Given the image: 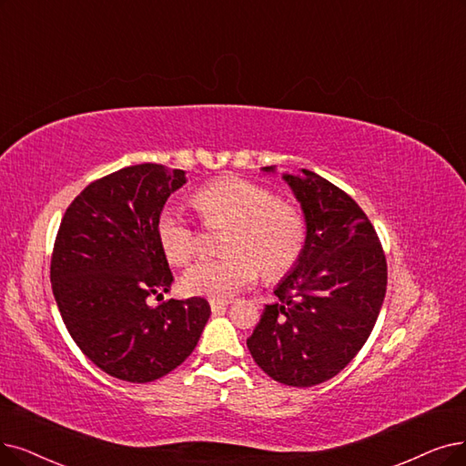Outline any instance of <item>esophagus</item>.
I'll list each match as a JSON object with an SVG mask.
<instances>
[{
	"instance_id": "34e87169",
	"label": "esophagus",
	"mask_w": 466,
	"mask_h": 466,
	"mask_svg": "<svg viewBox=\"0 0 466 466\" xmlns=\"http://www.w3.org/2000/svg\"><path fill=\"white\" fill-rule=\"evenodd\" d=\"M228 304H229L228 300H216V298H212V300H210V309H212L214 313H218V311H221V309H226Z\"/></svg>"
}]
</instances>
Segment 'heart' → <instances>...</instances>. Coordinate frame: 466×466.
<instances>
[{
  "instance_id": "obj_1",
  "label": "heart",
  "mask_w": 466,
  "mask_h": 466,
  "mask_svg": "<svg viewBox=\"0 0 466 466\" xmlns=\"http://www.w3.org/2000/svg\"><path fill=\"white\" fill-rule=\"evenodd\" d=\"M193 207L207 226L229 223L223 250L216 259H200L183 273L181 287L191 296L226 300L250 287L262 269L266 281H279L300 262L306 248V218L296 202L252 179L226 176L198 187ZM157 237L164 256L176 266L191 262L197 229L176 207H166L157 219Z\"/></svg>"
}]
</instances>
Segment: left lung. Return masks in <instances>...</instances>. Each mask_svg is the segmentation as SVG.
Wrapping results in <instances>:
<instances>
[{
    "instance_id": "obj_1",
    "label": "left lung",
    "mask_w": 466,
    "mask_h": 466,
    "mask_svg": "<svg viewBox=\"0 0 466 466\" xmlns=\"http://www.w3.org/2000/svg\"><path fill=\"white\" fill-rule=\"evenodd\" d=\"M283 177L304 210L306 248L247 346L273 380L308 388L356 358L377 323L388 268L373 223L348 193L309 170Z\"/></svg>"
}]
</instances>
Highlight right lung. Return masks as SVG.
Segmentation results:
<instances>
[{
    "instance_id": "obj_1",
    "label": "right lung",
    "mask_w": 466,
    "mask_h": 466,
    "mask_svg": "<svg viewBox=\"0 0 466 466\" xmlns=\"http://www.w3.org/2000/svg\"><path fill=\"white\" fill-rule=\"evenodd\" d=\"M183 170L136 164L70 202L51 254V287L72 340L106 375L145 384L191 356L210 306L200 296L151 306L174 275L157 219Z\"/></svg>"
}]
</instances>
